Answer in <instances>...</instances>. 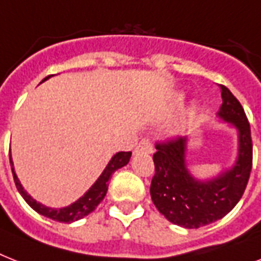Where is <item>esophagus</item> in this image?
Masks as SVG:
<instances>
[{"label": "esophagus", "instance_id": "34e87169", "mask_svg": "<svg viewBox=\"0 0 261 261\" xmlns=\"http://www.w3.org/2000/svg\"><path fill=\"white\" fill-rule=\"evenodd\" d=\"M134 153L135 154H138V153H147V154H150V153H153V146H151V143L147 139H142L137 145V147H135Z\"/></svg>", "mask_w": 261, "mask_h": 261}]
</instances>
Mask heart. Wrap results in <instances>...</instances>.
<instances>
[{
  "instance_id": "heart-1",
  "label": "heart",
  "mask_w": 261,
  "mask_h": 261,
  "mask_svg": "<svg viewBox=\"0 0 261 261\" xmlns=\"http://www.w3.org/2000/svg\"><path fill=\"white\" fill-rule=\"evenodd\" d=\"M198 110H199V106H198V104H194V106L191 107L190 114H191V115H195V114H196V112H198Z\"/></svg>"
}]
</instances>
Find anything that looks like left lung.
<instances>
[{"label": "left lung", "instance_id": "obj_1", "mask_svg": "<svg viewBox=\"0 0 261 261\" xmlns=\"http://www.w3.org/2000/svg\"><path fill=\"white\" fill-rule=\"evenodd\" d=\"M222 104L217 116L237 131V157L230 168L210 178H198L187 167L191 138L155 145V173L150 186L157 210L177 226L198 229L230 213L247 188L252 169L251 127L240 101L221 85Z\"/></svg>", "mask_w": 261, "mask_h": 261}]
</instances>
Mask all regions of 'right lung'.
Instances as JSON below:
<instances>
[{
	"label": "right lung",
	"instance_id": "1",
	"mask_svg": "<svg viewBox=\"0 0 261 261\" xmlns=\"http://www.w3.org/2000/svg\"><path fill=\"white\" fill-rule=\"evenodd\" d=\"M51 75L46 77L43 80L42 83H44L46 80L50 79ZM40 83V84H42ZM131 159V151H119L116 154L112 155V159L110 160V163L107 164V167L104 168V171L101 172V174L98 176V178L94 181V184L90 187L89 190L85 192V194L81 196L80 199H77L74 203H71L66 207H61V208H54V207H47L46 204H42L40 202H36L32 196H31L24 187L18 180L17 174L14 172L13 161H12V155H9L10 160V167H12V173H13L14 182H16V187H17L18 192L21 195L24 200H25L28 204H30L31 208H34L36 213H39L40 215H44L47 218L54 219V221H58V222H74V221H79V219L84 218L89 215L92 211L98 206V203L101 202L104 196L107 195V191H108V181L110 178L112 177V173L115 171H118L120 168H123L124 165L128 164Z\"/></svg>",
	"mask_w": 261,
	"mask_h": 261
}]
</instances>
